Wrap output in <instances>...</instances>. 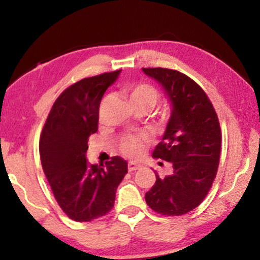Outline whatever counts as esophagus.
Listing matches in <instances>:
<instances>
[{
  "label": "esophagus",
  "instance_id": "34e87169",
  "mask_svg": "<svg viewBox=\"0 0 260 260\" xmlns=\"http://www.w3.org/2000/svg\"><path fill=\"white\" fill-rule=\"evenodd\" d=\"M139 168H140V166L135 165V164H133V162H131V164H128V170H129V172H135V170H138Z\"/></svg>",
  "mask_w": 260,
  "mask_h": 260
}]
</instances>
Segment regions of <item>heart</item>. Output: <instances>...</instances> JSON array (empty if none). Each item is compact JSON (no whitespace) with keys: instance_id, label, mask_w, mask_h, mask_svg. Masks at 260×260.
I'll return each mask as SVG.
<instances>
[{"instance_id":"b5f03b06","label":"heart","mask_w":260,"mask_h":260,"mask_svg":"<svg viewBox=\"0 0 260 260\" xmlns=\"http://www.w3.org/2000/svg\"><path fill=\"white\" fill-rule=\"evenodd\" d=\"M121 95L134 112H145V113L152 111L160 100V92L148 83H139L123 87ZM145 143V138L128 135L120 140L119 148L123 155L135 158L142 154Z\"/></svg>"}]
</instances>
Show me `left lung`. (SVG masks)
<instances>
[{"label":"left lung","mask_w":260,"mask_h":260,"mask_svg":"<svg viewBox=\"0 0 260 260\" xmlns=\"http://www.w3.org/2000/svg\"><path fill=\"white\" fill-rule=\"evenodd\" d=\"M158 81L172 102L173 111L162 141L153 156L172 162V175L160 177L146 192V202L164 216H181L203 202L219 165L222 133L218 117L207 93L176 70L143 68Z\"/></svg>","instance_id":"left-lung-1"}]
</instances>
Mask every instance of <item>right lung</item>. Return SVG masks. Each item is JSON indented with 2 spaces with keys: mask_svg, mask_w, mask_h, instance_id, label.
<instances>
[{
  "mask_svg": "<svg viewBox=\"0 0 260 260\" xmlns=\"http://www.w3.org/2000/svg\"><path fill=\"white\" fill-rule=\"evenodd\" d=\"M119 73L105 72L69 86L53 103L42 131V167L58 205L76 222L108 214L128 172L120 156L105 166L88 165L86 160L88 138L98 131L100 102Z\"/></svg>",
  "mask_w": 260,
  "mask_h": 260,
  "instance_id": "1",
  "label": "right lung"
}]
</instances>
